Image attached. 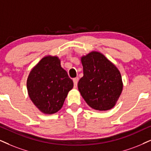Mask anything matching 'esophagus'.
<instances>
[{
	"label": "esophagus",
	"instance_id": "obj_1",
	"mask_svg": "<svg viewBox=\"0 0 151 151\" xmlns=\"http://www.w3.org/2000/svg\"><path fill=\"white\" fill-rule=\"evenodd\" d=\"M78 81H79V78H78V77L74 78V79H73V81H74V87H75V88H77V86Z\"/></svg>",
	"mask_w": 151,
	"mask_h": 151
}]
</instances>
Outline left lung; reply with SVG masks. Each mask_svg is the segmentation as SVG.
I'll use <instances>...</instances> for the list:
<instances>
[{"instance_id":"obj_1","label":"left lung","mask_w":151,"mask_h":151,"mask_svg":"<svg viewBox=\"0 0 151 151\" xmlns=\"http://www.w3.org/2000/svg\"><path fill=\"white\" fill-rule=\"evenodd\" d=\"M83 76L78 89L88 105L98 111L115 106L122 91L121 74L115 65L102 53L92 51L81 58Z\"/></svg>"}]
</instances>
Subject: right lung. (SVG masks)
<instances>
[{
	"instance_id": "right-lung-1",
	"label": "right lung",
	"mask_w": 151,
	"mask_h": 151,
	"mask_svg": "<svg viewBox=\"0 0 151 151\" xmlns=\"http://www.w3.org/2000/svg\"><path fill=\"white\" fill-rule=\"evenodd\" d=\"M73 81L60 65L57 56L42 58L30 71L27 90L30 100L45 114H53L62 108Z\"/></svg>"
}]
</instances>
